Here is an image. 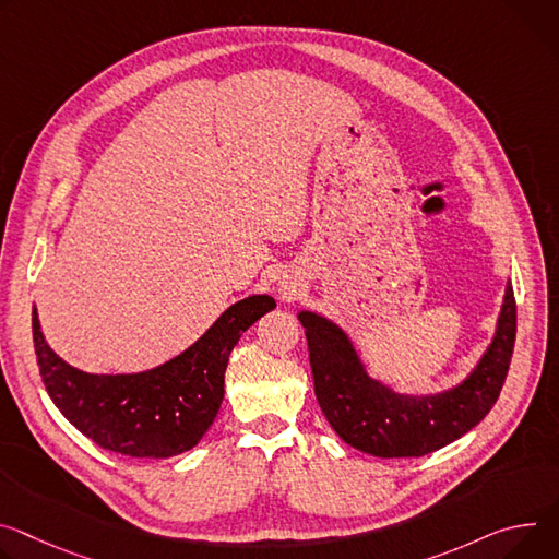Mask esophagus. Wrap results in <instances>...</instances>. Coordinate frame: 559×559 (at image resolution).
Segmentation results:
<instances>
[{"label": "esophagus", "instance_id": "obj_1", "mask_svg": "<svg viewBox=\"0 0 559 559\" xmlns=\"http://www.w3.org/2000/svg\"><path fill=\"white\" fill-rule=\"evenodd\" d=\"M278 294H281L283 298H292V296H294V287H292V285H281V287H278Z\"/></svg>", "mask_w": 559, "mask_h": 559}]
</instances>
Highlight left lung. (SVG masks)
Segmentation results:
<instances>
[{"label":"left lung","instance_id":"obj_1","mask_svg":"<svg viewBox=\"0 0 559 559\" xmlns=\"http://www.w3.org/2000/svg\"><path fill=\"white\" fill-rule=\"evenodd\" d=\"M306 328L314 392L334 432L374 456H424L473 430L495 405L509 374L518 310L506 283L495 334L473 370L445 390L396 392L370 374L359 347L332 319L298 310Z\"/></svg>","mask_w":559,"mask_h":559}]
</instances>
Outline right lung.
I'll list each match as a JSON object with an SVG mask.
<instances>
[{
	"instance_id": "obj_1",
	"label": "right lung",
	"mask_w": 559,
	"mask_h": 559,
	"mask_svg": "<svg viewBox=\"0 0 559 559\" xmlns=\"http://www.w3.org/2000/svg\"><path fill=\"white\" fill-rule=\"evenodd\" d=\"M274 308L270 294L245 296L178 357L135 374H93L71 366L48 345L33 308L39 374L58 411L99 448L165 460L205 437L221 411L234 345Z\"/></svg>"
}]
</instances>
